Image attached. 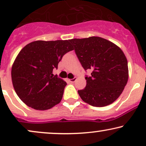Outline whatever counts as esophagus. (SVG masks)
Here are the masks:
<instances>
[{
  "instance_id": "1",
  "label": "esophagus",
  "mask_w": 146,
  "mask_h": 146,
  "mask_svg": "<svg viewBox=\"0 0 146 146\" xmlns=\"http://www.w3.org/2000/svg\"><path fill=\"white\" fill-rule=\"evenodd\" d=\"M75 80H76V78H73V79H69V81L71 83H73V82H75Z\"/></svg>"
}]
</instances>
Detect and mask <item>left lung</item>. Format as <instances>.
<instances>
[{
  "instance_id": "1",
  "label": "left lung",
  "mask_w": 146,
  "mask_h": 146,
  "mask_svg": "<svg viewBox=\"0 0 146 146\" xmlns=\"http://www.w3.org/2000/svg\"><path fill=\"white\" fill-rule=\"evenodd\" d=\"M79 62L86 70V86L78 90L84 102L96 107L108 106L122 94L129 78L126 56L118 46L100 37L69 40Z\"/></svg>"
}]
</instances>
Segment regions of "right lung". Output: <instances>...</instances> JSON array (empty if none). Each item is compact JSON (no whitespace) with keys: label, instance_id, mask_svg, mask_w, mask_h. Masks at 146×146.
<instances>
[{"label":"right lung","instance_id":"1","mask_svg":"<svg viewBox=\"0 0 146 146\" xmlns=\"http://www.w3.org/2000/svg\"><path fill=\"white\" fill-rule=\"evenodd\" d=\"M69 40L32 42L17 56L11 69L13 86L28 106L45 110L60 102L67 83L52 71L63 55L74 49Z\"/></svg>","mask_w":146,"mask_h":146}]
</instances>
